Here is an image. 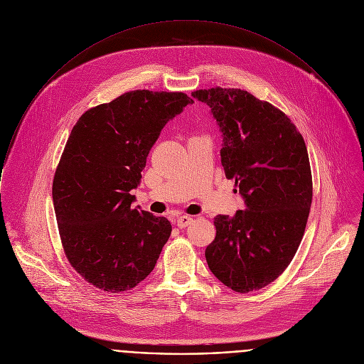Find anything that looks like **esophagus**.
Masks as SVG:
<instances>
[{"mask_svg":"<svg viewBox=\"0 0 364 364\" xmlns=\"http://www.w3.org/2000/svg\"><path fill=\"white\" fill-rule=\"evenodd\" d=\"M192 222H193V218H192V216L183 215V216L178 218V220H176V225H178V228H179V229H183V228L189 226Z\"/></svg>","mask_w":364,"mask_h":364,"instance_id":"obj_1","label":"esophagus"}]
</instances>
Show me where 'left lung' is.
<instances>
[{"mask_svg":"<svg viewBox=\"0 0 364 364\" xmlns=\"http://www.w3.org/2000/svg\"><path fill=\"white\" fill-rule=\"evenodd\" d=\"M223 134L222 165L245 209L215 218L206 247L210 271L247 294L275 281L292 261L312 203V173L304 136L288 116L240 89L196 90Z\"/></svg>","mask_w":364,"mask_h":364,"instance_id":"8db88e82","label":"left lung"}]
</instances>
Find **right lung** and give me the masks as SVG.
<instances>
[{"mask_svg": "<svg viewBox=\"0 0 364 364\" xmlns=\"http://www.w3.org/2000/svg\"><path fill=\"white\" fill-rule=\"evenodd\" d=\"M193 100L181 92L132 90L89 109L58 164L52 196L65 255L93 287L119 294L154 269L172 226L132 209L149 149Z\"/></svg>", "mask_w": 364, "mask_h": 364, "instance_id": "obj_1", "label": "right lung"}]
</instances>
